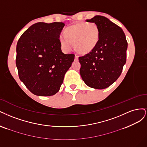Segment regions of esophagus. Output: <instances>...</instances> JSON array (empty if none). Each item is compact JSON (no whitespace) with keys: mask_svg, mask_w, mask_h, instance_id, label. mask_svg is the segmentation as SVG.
I'll use <instances>...</instances> for the list:
<instances>
[{"mask_svg":"<svg viewBox=\"0 0 147 147\" xmlns=\"http://www.w3.org/2000/svg\"><path fill=\"white\" fill-rule=\"evenodd\" d=\"M79 59V57L78 55H75V60L76 61H78Z\"/></svg>","mask_w":147,"mask_h":147,"instance_id":"obj_1","label":"esophagus"}]
</instances>
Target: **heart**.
I'll return each instance as SVG.
<instances>
[{
    "label": "heart",
    "mask_w": 147,
    "mask_h": 147,
    "mask_svg": "<svg viewBox=\"0 0 147 147\" xmlns=\"http://www.w3.org/2000/svg\"><path fill=\"white\" fill-rule=\"evenodd\" d=\"M99 39V29L93 22H80L69 26L59 36L66 51L71 49L73 44L79 53L87 54L96 47Z\"/></svg>",
    "instance_id": "obj_1"
}]
</instances>
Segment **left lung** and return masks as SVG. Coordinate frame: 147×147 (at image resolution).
Listing matches in <instances>:
<instances>
[{
	"label": "left lung",
	"mask_w": 147,
	"mask_h": 147,
	"mask_svg": "<svg viewBox=\"0 0 147 147\" xmlns=\"http://www.w3.org/2000/svg\"><path fill=\"white\" fill-rule=\"evenodd\" d=\"M86 21L98 26L99 39L90 53L79 57L80 74L88 87L104 89L120 76L126 61L127 42L123 30L108 18L96 15Z\"/></svg>",
	"instance_id": "obj_1"
}]
</instances>
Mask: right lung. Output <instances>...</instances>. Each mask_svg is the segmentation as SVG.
Listing matches in <instances>:
<instances>
[{"label": "right lung", "instance_id": "add662e5", "mask_svg": "<svg viewBox=\"0 0 147 147\" xmlns=\"http://www.w3.org/2000/svg\"><path fill=\"white\" fill-rule=\"evenodd\" d=\"M65 26L63 22L35 23L18 41L19 78L35 95L48 96L57 93L74 60V54H65L61 49L59 36Z\"/></svg>", "mask_w": 147, "mask_h": 147}]
</instances>
